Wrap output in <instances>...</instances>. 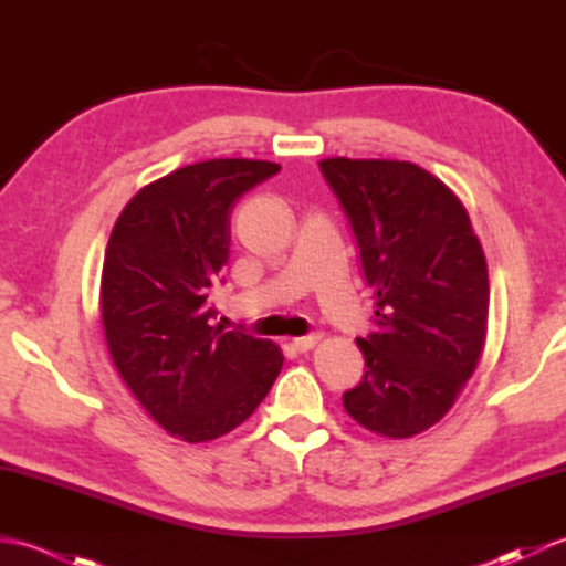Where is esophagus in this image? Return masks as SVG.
Segmentation results:
<instances>
[{
    "mask_svg": "<svg viewBox=\"0 0 566 566\" xmlns=\"http://www.w3.org/2000/svg\"><path fill=\"white\" fill-rule=\"evenodd\" d=\"M321 340V335H316V333H311V335H302V338H294V347L298 353H308V350H314L316 347V343Z\"/></svg>",
    "mask_w": 566,
    "mask_h": 566,
    "instance_id": "obj_1",
    "label": "esophagus"
}]
</instances>
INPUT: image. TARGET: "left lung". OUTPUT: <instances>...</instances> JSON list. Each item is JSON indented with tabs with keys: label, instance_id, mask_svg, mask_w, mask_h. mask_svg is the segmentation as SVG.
<instances>
[{
	"label": "left lung",
	"instance_id": "1",
	"mask_svg": "<svg viewBox=\"0 0 566 566\" xmlns=\"http://www.w3.org/2000/svg\"><path fill=\"white\" fill-rule=\"evenodd\" d=\"M353 226L377 333L357 338L367 371L345 411L384 438H413L450 411L482 359L489 272L454 191L403 160H321Z\"/></svg>",
	"mask_w": 566,
	"mask_h": 566
}]
</instances>
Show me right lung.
Wrapping results in <instances>:
<instances>
[{"label":"right lung","instance_id":"obj_1","mask_svg":"<svg viewBox=\"0 0 566 566\" xmlns=\"http://www.w3.org/2000/svg\"><path fill=\"white\" fill-rule=\"evenodd\" d=\"M280 172L268 160L195 163L143 187L114 223L99 311L130 394L170 436L216 440L248 420L280 375L272 340L213 326L211 292L238 197Z\"/></svg>","mask_w":566,"mask_h":566}]
</instances>
